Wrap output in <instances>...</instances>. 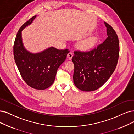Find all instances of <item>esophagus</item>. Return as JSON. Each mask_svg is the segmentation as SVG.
Returning <instances> with one entry per match:
<instances>
[{"label":"esophagus","instance_id":"obj_1","mask_svg":"<svg viewBox=\"0 0 134 134\" xmlns=\"http://www.w3.org/2000/svg\"><path fill=\"white\" fill-rule=\"evenodd\" d=\"M72 56H73V54H72V53L71 52H69L68 54V55H67V57L69 59V60H71Z\"/></svg>","mask_w":134,"mask_h":134}]
</instances>
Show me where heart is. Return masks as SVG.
Listing matches in <instances>:
<instances>
[{
    "instance_id": "1",
    "label": "heart",
    "mask_w": 134,
    "mask_h": 134,
    "mask_svg": "<svg viewBox=\"0 0 134 134\" xmlns=\"http://www.w3.org/2000/svg\"><path fill=\"white\" fill-rule=\"evenodd\" d=\"M94 44V41L93 40H88L82 42L80 44V47L83 49H88L91 48Z\"/></svg>"
}]
</instances>
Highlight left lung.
Returning <instances> with one entry per match:
<instances>
[{"label": "left lung", "mask_w": 134, "mask_h": 134, "mask_svg": "<svg viewBox=\"0 0 134 134\" xmlns=\"http://www.w3.org/2000/svg\"><path fill=\"white\" fill-rule=\"evenodd\" d=\"M108 37L88 52L75 51L74 83L82 91H93L104 85L114 71L118 60L119 43L114 29L104 22Z\"/></svg>", "instance_id": "obj_1"}]
</instances>
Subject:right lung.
I'll return each mask as SVG.
<instances>
[{
    "mask_svg": "<svg viewBox=\"0 0 134 134\" xmlns=\"http://www.w3.org/2000/svg\"><path fill=\"white\" fill-rule=\"evenodd\" d=\"M36 17V15L30 19L19 29L14 43V56L25 82L32 88L45 90L54 82L58 69L65 60L69 51L50 47L41 52L32 53L26 49L22 31L32 23Z\"/></svg>",
    "mask_w": 134,
    "mask_h": 134,
    "instance_id": "add662e5",
    "label": "right lung"
}]
</instances>
